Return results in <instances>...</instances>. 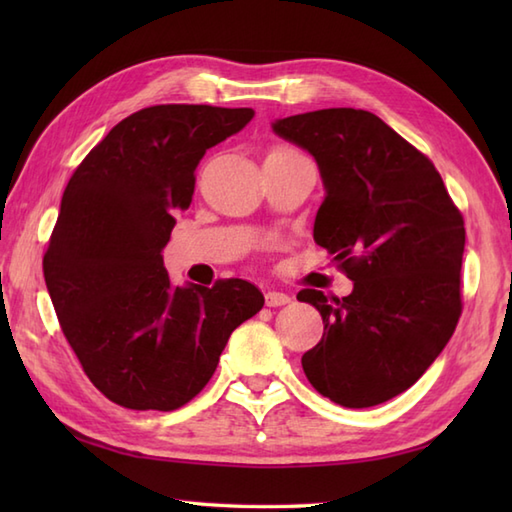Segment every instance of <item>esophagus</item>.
I'll use <instances>...</instances> for the list:
<instances>
[{
    "label": "esophagus",
    "instance_id": "esophagus-1",
    "mask_svg": "<svg viewBox=\"0 0 512 512\" xmlns=\"http://www.w3.org/2000/svg\"><path fill=\"white\" fill-rule=\"evenodd\" d=\"M290 303V295L286 292H279V290H268L266 292V306L268 308H279V306H286Z\"/></svg>",
    "mask_w": 512,
    "mask_h": 512
}]
</instances>
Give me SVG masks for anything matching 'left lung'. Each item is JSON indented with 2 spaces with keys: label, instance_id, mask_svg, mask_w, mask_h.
Masks as SVG:
<instances>
[{
  "label": "left lung",
  "instance_id": "obj_1",
  "mask_svg": "<svg viewBox=\"0 0 512 512\" xmlns=\"http://www.w3.org/2000/svg\"><path fill=\"white\" fill-rule=\"evenodd\" d=\"M273 132L317 160L314 242L354 281L343 299L297 295L323 319L303 372L336 405H380L427 372L458 325L464 220L433 162L372 112L330 107L277 118Z\"/></svg>",
  "mask_w": 512,
  "mask_h": 512
}]
</instances>
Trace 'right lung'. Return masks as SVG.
Instances as JSON below:
<instances>
[{
    "instance_id": "obj_1",
    "label": "right lung",
    "mask_w": 512,
    "mask_h": 512,
    "mask_svg": "<svg viewBox=\"0 0 512 512\" xmlns=\"http://www.w3.org/2000/svg\"><path fill=\"white\" fill-rule=\"evenodd\" d=\"M250 107L154 105L112 127L61 198L43 277L61 330L105 398L173 411L209 383L228 336L264 308L244 279L171 284L162 266L206 149L250 123Z\"/></svg>"
}]
</instances>
